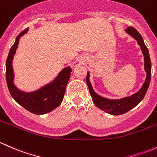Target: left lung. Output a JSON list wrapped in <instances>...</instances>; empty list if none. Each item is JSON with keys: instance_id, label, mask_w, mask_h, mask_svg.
Instances as JSON below:
<instances>
[{"instance_id": "1", "label": "left lung", "mask_w": 157, "mask_h": 157, "mask_svg": "<svg viewBox=\"0 0 157 157\" xmlns=\"http://www.w3.org/2000/svg\"><path fill=\"white\" fill-rule=\"evenodd\" d=\"M126 32L137 41V43L140 45L144 56V69L147 72V78L141 89L137 93L129 96V97H125L124 99H118V100H112V99H105L102 96H98L93 91L91 83L89 80L90 74L87 73V75H86V83H87L89 90H90V93L91 95L93 103L98 108L102 109L104 112H108L111 115H119L125 113L131 110V109L135 107L137 104L140 103V102L144 99L145 94H146L147 89L150 85V77H151V61H150L149 51L144 42L141 35L133 26H128L126 29Z\"/></svg>"}]
</instances>
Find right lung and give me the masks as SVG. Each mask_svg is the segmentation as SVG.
<instances>
[{
	"mask_svg": "<svg viewBox=\"0 0 157 157\" xmlns=\"http://www.w3.org/2000/svg\"><path fill=\"white\" fill-rule=\"evenodd\" d=\"M27 30L28 29L23 30L17 36L15 43L10 48L6 61V80L10 95L16 102L32 113L43 115L54 110L61 103L72 70L70 67L64 68L52 84L45 86L38 91L25 93L17 90L13 83L12 60L19 43V39L26 33Z\"/></svg>",
	"mask_w": 157,
	"mask_h": 157,
	"instance_id": "right-lung-1",
	"label": "right lung"
}]
</instances>
